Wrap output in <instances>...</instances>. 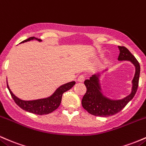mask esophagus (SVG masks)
<instances>
[{"instance_id":"obj_1","label":"esophagus","mask_w":146,"mask_h":146,"mask_svg":"<svg viewBox=\"0 0 146 146\" xmlns=\"http://www.w3.org/2000/svg\"><path fill=\"white\" fill-rule=\"evenodd\" d=\"M77 81H78V82H79V83H83V82H84V81H85L84 76H83V75H81L80 76H78Z\"/></svg>"}]
</instances>
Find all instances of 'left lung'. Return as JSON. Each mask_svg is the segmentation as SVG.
I'll use <instances>...</instances> for the list:
<instances>
[{"instance_id": "obj_1", "label": "left lung", "mask_w": 146, "mask_h": 146, "mask_svg": "<svg viewBox=\"0 0 146 146\" xmlns=\"http://www.w3.org/2000/svg\"><path fill=\"white\" fill-rule=\"evenodd\" d=\"M118 47L120 51L118 60L119 61H130L135 66V73L132 81L131 92L122 99H116L108 97L104 94L101 83L102 75L107 72L108 70L94 74L90 77V79H87L84 82L87 91L81 102L83 108L92 115L107 117L117 114L133 99L137 91L140 74L139 62L126 47L121 46Z\"/></svg>"}]
</instances>
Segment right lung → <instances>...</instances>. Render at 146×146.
<instances>
[{
  "label": "right lung",
  "mask_w": 146,
  "mask_h": 146,
  "mask_svg": "<svg viewBox=\"0 0 146 146\" xmlns=\"http://www.w3.org/2000/svg\"><path fill=\"white\" fill-rule=\"evenodd\" d=\"M33 40H38V42H42V40L37 38L30 37L29 38H27V40H23L22 42H25ZM75 83H76L75 81H72L65 83L63 85H61V86L58 87L56 90L53 94L50 95V96H47V97L35 100L25 101V100H22L19 99V97H17V96L13 94V92L11 91L9 86H8L7 81V88L9 90L11 97L14 99V101H15L16 104L21 108L24 110L31 113H33V114H38V115L50 114V113L52 112L58 108V106H60V102H61L62 96H63V93L71 89L74 86Z\"/></svg>",
  "instance_id": "obj_1"
}]
</instances>
